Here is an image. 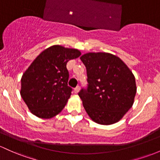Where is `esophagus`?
Listing matches in <instances>:
<instances>
[{
  "instance_id": "1",
  "label": "esophagus",
  "mask_w": 160,
  "mask_h": 160,
  "mask_svg": "<svg viewBox=\"0 0 160 160\" xmlns=\"http://www.w3.org/2000/svg\"><path fill=\"white\" fill-rule=\"evenodd\" d=\"M79 90H80V86H77L75 89H74V92H75V94H77L78 92H79Z\"/></svg>"
}]
</instances>
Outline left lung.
I'll return each mask as SVG.
<instances>
[{
  "instance_id": "8db88e82",
  "label": "left lung",
  "mask_w": 160,
  "mask_h": 160,
  "mask_svg": "<svg viewBox=\"0 0 160 160\" xmlns=\"http://www.w3.org/2000/svg\"><path fill=\"white\" fill-rule=\"evenodd\" d=\"M80 59L86 68L88 85L78 96L88 114L99 124L120 121L133 104L134 75L120 58L110 53L89 52Z\"/></svg>"
}]
</instances>
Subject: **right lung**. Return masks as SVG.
Masks as SVG:
<instances>
[{
	"instance_id": "1",
	"label": "right lung",
	"mask_w": 160,
	"mask_h": 160,
	"mask_svg": "<svg viewBox=\"0 0 160 160\" xmlns=\"http://www.w3.org/2000/svg\"><path fill=\"white\" fill-rule=\"evenodd\" d=\"M81 56L78 49L52 46L36 58L21 78L20 94L32 114L52 118L62 111L72 88L66 64Z\"/></svg>"
}]
</instances>
